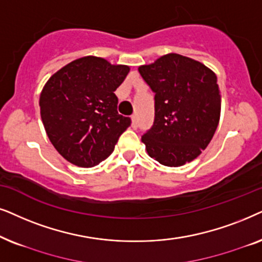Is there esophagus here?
Wrapping results in <instances>:
<instances>
[{"label": "esophagus", "mask_w": 262, "mask_h": 262, "mask_svg": "<svg viewBox=\"0 0 262 262\" xmlns=\"http://www.w3.org/2000/svg\"><path fill=\"white\" fill-rule=\"evenodd\" d=\"M130 118H132V128L137 129L138 128V118H137V116L133 115V116H132Z\"/></svg>", "instance_id": "34e87169"}]
</instances>
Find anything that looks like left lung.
Returning a JSON list of instances; mask_svg holds the SVG:
<instances>
[{
  "mask_svg": "<svg viewBox=\"0 0 262 262\" xmlns=\"http://www.w3.org/2000/svg\"><path fill=\"white\" fill-rule=\"evenodd\" d=\"M139 73L155 92V122L141 138L148 156L165 166L194 160L219 123L217 76L205 64L179 54L140 66Z\"/></svg>",
  "mask_w": 262,
  "mask_h": 262,
  "instance_id": "8db88e82",
  "label": "left lung"
}]
</instances>
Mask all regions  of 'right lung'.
<instances>
[{
  "label": "right lung",
  "instance_id": "1",
  "mask_svg": "<svg viewBox=\"0 0 262 262\" xmlns=\"http://www.w3.org/2000/svg\"><path fill=\"white\" fill-rule=\"evenodd\" d=\"M128 73V66L86 56L64 66L45 83L39 98L41 121L49 140L69 163L91 167L113 153L132 123L117 113L115 95Z\"/></svg>",
  "mask_w": 262,
  "mask_h": 262
}]
</instances>
